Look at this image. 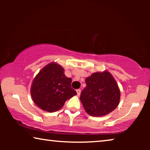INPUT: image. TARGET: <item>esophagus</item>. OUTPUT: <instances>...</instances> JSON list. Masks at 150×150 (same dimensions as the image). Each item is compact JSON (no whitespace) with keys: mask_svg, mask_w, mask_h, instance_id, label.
<instances>
[{"mask_svg":"<svg viewBox=\"0 0 150 150\" xmlns=\"http://www.w3.org/2000/svg\"><path fill=\"white\" fill-rule=\"evenodd\" d=\"M76 92H77V95H78V96H80V95H81V89H77V90H76Z\"/></svg>","mask_w":150,"mask_h":150,"instance_id":"esophagus-1","label":"esophagus"}]
</instances>
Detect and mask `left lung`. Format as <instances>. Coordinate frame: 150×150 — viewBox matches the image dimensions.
<instances>
[{
    "label": "left lung",
    "mask_w": 150,
    "mask_h": 150,
    "mask_svg": "<svg viewBox=\"0 0 150 150\" xmlns=\"http://www.w3.org/2000/svg\"><path fill=\"white\" fill-rule=\"evenodd\" d=\"M85 83L87 86L82 91L80 100L89 115H106L118 106L120 91L108 71L92 74L85 79Z\"/></svg>",
    "instance_id": "left-lung-1"
}]
</instances>
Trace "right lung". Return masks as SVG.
I'll return each mask as SVG.
<instances>
[{
    "label": "right lung",
    "mask_w": 150,
    "mask_h": 150,
    "mask_svg": "<svg viewBox=\"0 0 150 150\" xmlns=\"http://www.w3.org/2000/svg\"><path fill=\"white\" fill-rule=\"evenodd\" d=\"M71 79L65 76L64 69L56 63L45 66L33 82L30 93L38 107L52 112L61 109L65 101L76 95L71 87Z\"/></svg>",
    "instance_id": "obj_1"
}]
</instances>
